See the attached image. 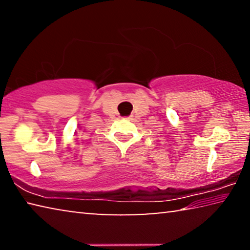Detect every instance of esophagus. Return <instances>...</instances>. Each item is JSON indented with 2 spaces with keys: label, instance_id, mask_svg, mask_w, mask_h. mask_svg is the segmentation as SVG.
<instances>
[{
  "label": "esophagus",
  "instance_id": "34e87169",
  "mask_svg": "<svg viewBox=\"0 0 250 250\" xmlns=\"http://www.w3.org/2000/svg\"><path fill=\"white\" fill-rule=\"evenodd\" d=\"M126 119H128V120H132V117H128V118H126Z\"/></svg>",
  "mask_w": 250,
  "mask_h": 250
}]
</instances>
